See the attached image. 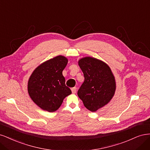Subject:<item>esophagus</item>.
Segmentation results:
<instances>
[{
  "label": "esophagus",
  "mask_w": 150,
  "mask_h": 150,
  "mask_svg": "<svg viewBox=\"0 0 150 150\" xmlns=\"http://www.w3.org/2000/svg\"><path fill=\"white\" fill-rule=\"evenodd\" d=\"M71 91H72V93H75L76 91V87H73L71 88Z\"/></svg>",
  "instance_id": "34e87169"
}]
</instances>
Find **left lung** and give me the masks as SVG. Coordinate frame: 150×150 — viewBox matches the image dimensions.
<instances>
[{"label":"left lung","mask_w":150,"mask_h":150,"mask_svg":"<svg viewBox=\"0 0 150 150\" xmlns=\"http://www.w3.org/2000/svg\"><path fill=\"white\" fill-rule=\"evenodd\" d=\"M79 65L85 80L77 94L86 108L96 112L110 102L114 96L115 76L107 64L93 57L82 58Z\"/></svg>","instance_id":"1"}]
</instances>
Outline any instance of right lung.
Listing matches in <instances>:
<instances>
[{
    "label": "right lung",
    "instance_id": "add662e5",
    "mask_svg": "<svg viewBox=\"0 0 150 150\" xmlns=\"http://www.w3.org/2000/svg\"><path fill=\"white\" fill-rule=\"evenodd\" d=\"M67 63L68 59L64 56H57L38 66L30 75L28 81V94L42 110L55 112L66 96L71 93L62 75Z\"/></svg>",
    "mask_w": 150,
    "mask_h": 150
}]
</instances>
